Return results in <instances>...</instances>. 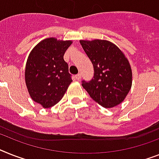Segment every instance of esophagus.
Here are the masks:
<instances>
[{
  "instance_id": "obj_1",
  "label": "esophagus",
  "mask_w": 159,
  "mask_h": 159,
  "mask_svg": "<svg viewBox=\"0 0 159 159\" xmlns=\"http://www.w3.org/2000/svg\"><path fill=\"white\" fill-rule=\"evenodd\" d=\"M75 79H76L77 80H80L81 79V74L80 73H79V74H77V75H75Z\"/></svg>"
}]
</instances>
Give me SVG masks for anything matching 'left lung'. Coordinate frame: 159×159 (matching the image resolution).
<instances>
[{
    "label": "left lung",
    "mask_w": 159,
    "mask_h": 159,
    "mask_svg": "<svg viewBox=\"0 0 159 159\" xmlns=\"http://www.w3.org/2000/svg\"><path fill=\"white\" fill-rule=\"evenodd\" d=\"M80 44L94 69L91 80H82L83 88L105 108L120 104L132 87V69L128 59L108 40H80Z\"/></svg>",
    "instance_id": "1"
}]
</instances>
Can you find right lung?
<instances>
[{"label": "right lung", "mask_w": 159, "mask_h": 159, "mask_svg": "<svg viewBox=\"0 0 159 159\" xmlns=\"http://www.w3.org/2000/svg\"><path fill=\"white\" fill-rule=\"evenodd\" d=\"M70 40L48 38L31 50L25 69V80L31 99L49 108L57 104L72 82L63 56Z\"/></svg>", "instance_id": "right-lung-1"}]
</instances>
